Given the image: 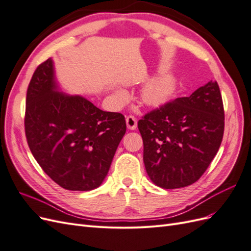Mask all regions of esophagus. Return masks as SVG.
Instances as JSON below:
<instances>
[{"mask_svg":"<svg viewBox=\"0 0 251 251\" xmlns=\"http://www.w3.org/2000/svg\"><path fill=\"white\" fill-rule=\"evenodd\" d=\"M126 126L127 128H130V130H135L136 126H137V119H136V117L133 115L126 116Z\"/></svg>","mask_w":251,"mask_h":251,"instance_id":"1","label":"esophagus"}]
</instances>
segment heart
Masks as SVG:
<instances>
[{
  "instance_id": "b5f03b06",
  "label": "heart",
  "mask_w": 251,
  "mask_h": 251,
  "mask_svg": "<svg viewBox=\"0 0 251 251\" xmlns=\"http://www.w3.org/2000/svg\"><path fill=\"white\" fill-rule=\"evenodd\" d=\"M175 91H176V81L170 75H164L151 79L147 83L142 90L141 98L146 104L157 107L169 101ZM116 95L120 100H126L127 97L126 93L120 90L116 91Z\"/></svg>"
}]
</instances>
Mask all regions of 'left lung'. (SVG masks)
<instances>
[{
    "label": "left lung",
    "instance_id": "8db88e82",
    "mask_svg": "<svg viewBox=\"0 0 251 251\" xmlns=\"http://www.w3.org/2000/svg\"><path fill=\"white\" fill-rule=\"evenodd\" d=\"M143 162L157 186L174 189L198 181L223 139L224 108L217 81L188 97L151 110L138 121Z\"/></svg>",
    "mask_w": 251,
    "mask_h": 251
}]
</instances>
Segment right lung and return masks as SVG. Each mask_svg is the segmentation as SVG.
<instances>
[{
	"label": "right lung",
	"instance_id": "add662e5",
	"mask_svg": "<svg viewBox=\"0 0 251 251\" xmlns=\"http://www.w3.org/2000/svg\"><path fill=\"white\" fill-rule=\"evenodd\" d=\"M24 121L29 149L43 171L63 188L80 192L102 183L126 130L123 114L59 92L51 58L29 82Z\"/></svg>",
	"mask_w": 251,
	"mask_h": 251
}]
</instances>
